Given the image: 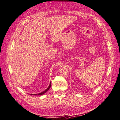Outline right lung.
Here are the masks:
<instances>
[{
	"label": "right lung",
	"mask_w": 120,
	"mask_h": 120,
	"mask_svg": "<svg viewBox=\"0 0 120 120\" xmlns=\"http://www.w3.org/2000/svg\"><path fill=\"white\" fill-rule=\"evenodd\" d=\"M50 87H51V83H50V85H49V86H48V87L45 90V91H44L43 92H41V93H39V94H32V95H43V94H45V93L46 92H47L49 90V89L50 88Z\"/></svg>",
	"instance_id": "1"
}]
</instances>
